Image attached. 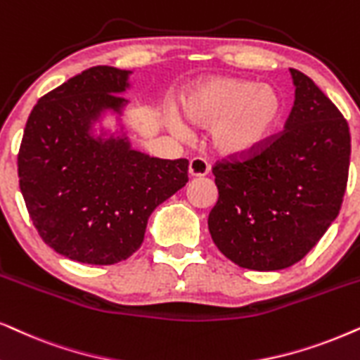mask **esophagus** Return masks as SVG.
<instances>
[{
	"instance_id": "1",
	"label": "esophagus",
	"mask_w": 360,
	"mask_h": 360,
	"mask_svg": "<svg viewBox=\"0 0 360 360\" xmlns=\"http://www.w3.org/2000/svg\"><path fill=\"white\" fill-rule=\"evenodd\" d=\"M208 170H210L208 163L205 162L203 158L195 157V158H191V160H190L188 174H190L191 176H205V175L208 174Z\"/></svg>"
}]
</instances>
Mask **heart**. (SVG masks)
I'll use <instances>...</instances> for the list:
<instances>
[{
    "instance_id": "obj_1",
    "label": "heart",
    "mask_w": 360,
    "mask_h": 360,
    "mask_svg": "<svg viewBox=\"0 0 360 360\" xmlns=\"http://www.w3.org/2000/svg\"><path fill=\"white\" fill-rule=\"evenodd\" d=\"M186 114L200 127L213 129L214 150L228 158L259 152L283 120V97L273 86L236 77H214L186 97ZM180 132L184 129L179 125Z\"/></svg>"
}]
</instances>
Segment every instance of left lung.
<instances>
[{
  "mask_svg": "<svg viewBox=\"0 0 360 360\" xmlns=\"http://www.w3.org/2000/svg\"><path fill=\"white\" fill-rule=\"evenodd\" d=\"M289 71L296 91L283 132L253 155L213 167L210 235L228 259L256 271L304 258L339 214L347 186V120L312 79Z\"/></svg>",
  "mask_w": 360,
  "mask_h": 360,
  "instance_id": "left-lung-1",
  "label": "left lung"
}]
</instances>
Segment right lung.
I'll return each instance as SVG.
<instances>
[{
  "instance_id": "add662e5",
  "label": "right lung",
  "mask_w": 360,
  "mask_h": 360,
  "mask_svg": "<svg viewBox=\"0 0 360 360\" xmlns=\"http://www.w3.org/2000/svg\"><path fill=\"white\" fill-rule=\"evenodd\" d=\"M130 71L86 69L32 107L18 153L27 213L56 253L114 264L140 248L148 217L188 181V160L148 157L127 139L91 134L101 112L127 104Z\"/></svg>"
}]
</instances>
